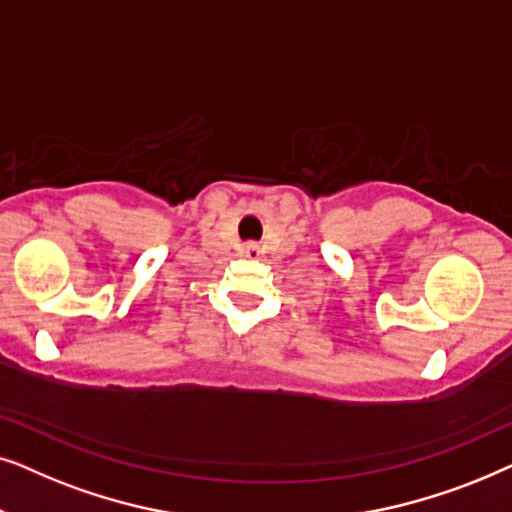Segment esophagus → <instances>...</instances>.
<instances>
[{
  "label": "esophagus",
  "mask_w": 512,
  "mask_h": 512,
  "mask_svg": "<svg viewBox=\"0 0 512 512\" xmlns=\"http://www.w3.org/2000/svg\"><path fill=\"white\" fill-rule=\"evenodd\" d=\"M245 257H260V248L255 243L245 245Z\"/></svg>",
  "instance_id": "obj_1"
}]
</instances>
